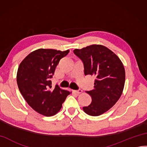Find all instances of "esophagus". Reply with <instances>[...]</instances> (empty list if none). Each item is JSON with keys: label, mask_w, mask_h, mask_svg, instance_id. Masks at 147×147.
I'll list each match as a JSON object with an SVG mask.
<instances>
[{"label": "esophagus", "mask_w": 147, "mask_h": 147, "mask_svg": "<svg viewBox=\"0 0 147 147\" xmlns=\"http://www.w3.org/2000/svg\"><path fill=\"white\" fill-rule=\"evenodd\" d=\"M72 92H73V93H76V94H80V93H81L82 92V90H72Z\"/></svg>", "instance_id": "obj_1"}]
</instances>
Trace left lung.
Masks as SVG:
<instances>
[{
    "label": "left lung",
    "mask_w": 147,
    "mask_h": 147,
    "mask_svg": "<svg viewBox=\"0 0 147 147\" xmlns=\"http://www.w3.org/2000/svg\"><path fill=\"white\" fill-rule=\"evenodd\" d=\"M74 53L82 61L85 75L95 77L94 89L86 92L92 102L83 107V111L90 116H100L111 108L121 96L125 78L124 65L116 54L102 45L75 49Z\"/></svg>",
    "instance_id": "obj_1"
}]
</instances>
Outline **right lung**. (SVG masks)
Returning <instances> with one entry per match:
<instances>
[{
	"instance_id": "right-lung-1",
	"label": "right lung",
	"mask_w": 147,
	"mask_h": 147,
	"mask_svg": "<svg viewBox=\"0 0 147 147\" xmlns=\"http://www.w3.org/2000/svg\"><path fill=\"white\" fill-rule=\"evenodd\" d=\"M69 53V49H39L28 55L18 67L17 82L20 92L29 106L43 116L57 113L71 93L57 85L52 88L51 81L59 61Z\"/></svg>"
}]
</instances>
